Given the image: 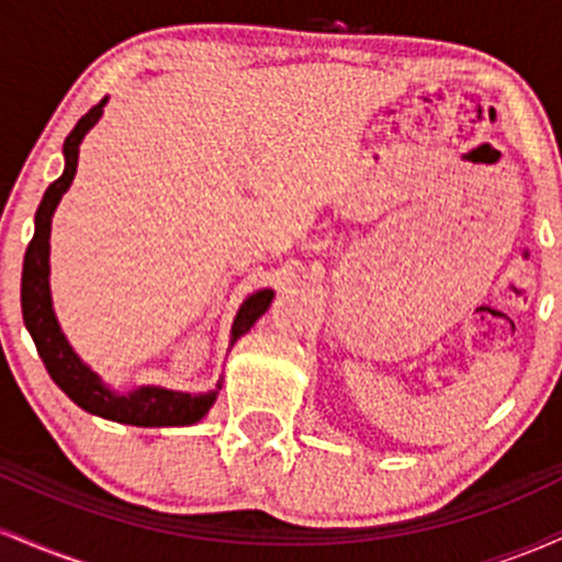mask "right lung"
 Masks as SVG:
<instances>
[{"mask_svg": "<svg viewBox=\"0 0 562 562\" xmlns=\"http://www.w3.org/2000/svg\"><path fill=\"white\" fill-rule=\"evenodd\" d=\"M100 100L87 115H81L79 124L66 137L63 153H66V171L57 177L53 184L44 192L42 203L36 209V229L31 237L29 250L23 259V277H21V306H23V322L29 327L31 338H34L38 357H42L44 367H47L49 378L66 391L68 398H74L81 409L92 412V415L105 417V420L126 423V425H145V428H160V425H192L198 423L211 404L216 402V393H200V396H190V393L166 391L156 389V385H145L126 396L115 393L102 385V380L89 370L68 346L66 335L60 333L57 325L53 301H49V224H53V214L60 203L63 192L68 190L76 177V166H79V145L83 134L97 124L102 115ZM272 290H259L243 303L237 312L235 325H232V340L240 338L254 327V322L261 317L272 303ZM222 389V385H218Z\"/></svg>", "mask_w": 562, "mask_h": 562, "instance_id": "1", "label": "right lung"}]
</instances>
